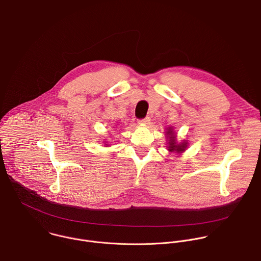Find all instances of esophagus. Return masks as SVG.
I'll return each instance as SVG.
<instances>
[{"instance_id":"esophagus-1","label":"esophagus","mask_w":261,"mask_h":261,"mask_svg":"<svg viewBox=\"0 0 261 261\" xmlns=\"http://www.w3.org/2000/svg\"><path fill=\"white\" fill-rule=\"evenodd\" d=\"M149 123H150V118H149V117H146V118H144V119H142V120H138V124H139V125L146 126V125H148Z\"/></svg>"}]
</instances>
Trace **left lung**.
Listing matches in <instances>:
<instances>
[{
	"label": "left lung",
	"instance_id": "left-lung-1",
	"mask_svg": "<svg viewBox=\"0 0 261 261\" xmlns=\"http://www.w3.org/2000/svg\"><path fill=\"white\" fill-rule=\"evenodd\" d=\"M167 141H168V150L171 153L181 154L188 148V140H182L181 142L177 141V133L174 130V127L169 126L166 131Z\"/></svg>",
	"mask_w": 261,
	"mask_h": 261
}]
</instances>
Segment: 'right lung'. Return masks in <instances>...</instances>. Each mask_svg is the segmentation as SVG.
I'll return each instance as SVG.
<instances>
[{"instance_id":"1","label":"right lung","mask_w":261,"mask_h":261,"mask_svg":"<svg viewBox=\"0 0 261 261\" xmlns=\"http://www.w3.org/2000/svg\"><path fill=\"white\" fill-rule=\"evenodd\" d=\"M103 144H105L106 146H108V141H105V142H103Z\"/></svg>"}]
</instances>
